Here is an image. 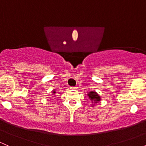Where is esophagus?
<instances>
[{"mask_svg":"<svg viewBox=\"0 0 146 146\" xmlns=\"http://www.w3.org/2000/svg\"><path fill=\"white\" fill-rule=\"evenodd\" d=\"M70 89H77L76 86H70Z\"/></svg>","mask_w":146,"mask_h":146,"instance_id":"34e87169","label":"esophagus"}]
</instances>
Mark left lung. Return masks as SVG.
Here are the masks:
<instances>
[{"label":"left lung","mask_w":146,"mask_h":146,"mask_svg":"<svg viewBox=\"0 0 146 146\" xmlns=\"http://www.w3.org/2000/svg\"><path fill=\"white\" fill-rule=\"evenodd\" d=\"M88 96H89L90 100H92L93 102H94V103L100 100V97L99 96L98 94L96 92H95V91H91V92H89V94H88Z\"/></svg>","instance_id":"obj_1"}]
</instances>
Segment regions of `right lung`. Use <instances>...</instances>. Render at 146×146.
I'll use <instances>...</instances> for the list:
<instances>
[{
    "label": "right lung",
    "mask_w": 146,
    "mask_h": 146,
    "mask_svg": "<svg viewBox=\"0 0 146 146\" xmlns=\"http://www.w3.org/2000/svg\"><path fill=\"white\" fill-rule=\"evenodd\" d=\"M52 93H53V94H55V91H52Z\"/></svg>",
    "instance_id": "obj_1"
}]
</instances>
